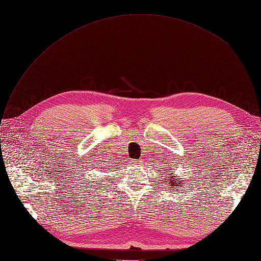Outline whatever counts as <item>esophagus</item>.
I'll list each match as a JSON object with an SVG mask.
<instances>
[{
  "mask_svg": "<svg viewBox=\"0 0 261 261\" xmlns=\"http://www.w3.org/2000/svg\"><path fill=\"white\" fill-rule=\"evenodd\" d=\"M133 164H134V165H138V164H140V161H139V160H137V161H133Z\"/></svg>",
  "mask_w": 261,
  "mask_h": 261,
  "instance_id": "esophagus-1",
  "label": "esophagus"
}]
</instances>
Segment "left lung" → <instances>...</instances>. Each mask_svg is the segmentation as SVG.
Returning <instances> with one entry per match:
<instances>
[{
	"label": "left lung",
	"mask_w": 261,
	"mask_h": 261,
	"mask_svg": "<svg viewBox=\"0 0 261 261\" xmlns=\"http://www.w3.org/2000/svg\"><path fill=\"white\" fill-rule=\"evenodd\" d=\"M173 170H170L169 172V174H168V179H167V181H168V185L167 186H169V189L170 188H174V189H176L177 188V186H180V185H182L180 181L178 180V179H176V177L175 176H173ZM180 179V178H179Z\"/></svg>",
	"instance_id": "obj_1"
}]
</instances>
